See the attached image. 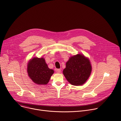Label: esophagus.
<instances>
[{
	"mask_svg": "<svg viewBox=\"0 0 121 121\" xmlns=\"http://www.w3.org/2000/svg\"><path fill=\"white\" fill-rule=\"evenodd\" d=\"M56 72L57 73H60L61 72V69H57L56 70Z\"/></svg>",
	"mask_w": 121,
	"mask_h": 121,
	"instance_id": "obj_1",
	"label": "esophagus"
}]
</instances>
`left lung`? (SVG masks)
<instances>
[{
    "mask_svg": "<svg viewBox=\"0 0 121 121\" xmlns=\"http://www.w3.org/2000/svg\"><path fill=\"white\" fill-rule=\"evenodd\" d=\"M91 71L92 66L89 59L83 54H79L69 58L63 73L71 85L80 86L88 79Z\"/></svg>",
    "mask_w": 121,
    "mask_h": 121,
    "instance_id": "1",
    "label": "left lung"
}]
</instances>
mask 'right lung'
I'll use <instances>...</instances> for the list:
<instances>
[{"label": "right lung", "mask_w": 121, "mask_h": 121, "mask_svg": "<svg viewBox=\"0 0 121 121\" xmlns=\"http://www.w3.org/2000/svg\"><path fill=\"white\" fill-rule=\"evenodd\" d=\"M27 72L34 83L38 85H46L54 71L48 67L43 57H33L27 64Z\"/></svg>", "instance_id": "right-lung-1"}]
</instances>
